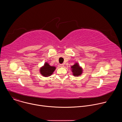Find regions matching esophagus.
I'll return each mask as SVG.
<instances>
[{
	"instance_id": "esophagus-1",
	"label": "esophagus",
	"mask_w": 122,
	"mask_h": 122,
	"mask_svg": "<svg viewBox=\"0 0 122 122\" xmlns=\"http://www.w3.org/2000/svg\"><path fill=\"white\" fill-rule=\"evenodd\" d=\"M60 66L61 67H63L64 66V64H60Z\"/></svg>"
}]
</instances>
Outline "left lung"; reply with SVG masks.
<instances>
[{"label":"left lung","instance_id":"1","mask_svg":"<svg viewBox=\"0 0 122 122\" xmlns=\"http://www.w3.org/2000/svg\"><path fill=\"white\" fill-rule=\"evenodd\" d=\"M71 71L73 73V75L75 76H79L81 75L82 73V69L81 67L78 63H76L74 65L71 66Z\"/></svg>","mask_w":122,"mask_h":122}]
</instances>
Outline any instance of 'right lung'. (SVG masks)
<instances>
[{
	"instance_id": "obj_1",
	"label": "right lung",
	"mask_w": 122,
	"mask_h": 122,
	"mask_svg": "<svg viewBox=\"0 0 122 122\" xmlns=\"http://www.w3.org/2000/svg\"><path fill=\"white\" fill-rule=\"evenodd\" d=\"M56 68L55 66H51L47 62H46L44 66L41 67L40 73L43 76L47 77L53 73Z\"/></svg>"
}]
</instances>
